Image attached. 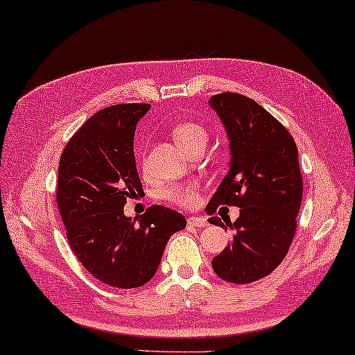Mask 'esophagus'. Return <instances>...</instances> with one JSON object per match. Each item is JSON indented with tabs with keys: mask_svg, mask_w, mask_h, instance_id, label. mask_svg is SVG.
Returning a JSON list of instances; mask_svg holds the SVG:
<instances>
[{
	"mask_svg": "<svg viewBox=\"0 0 355 355\" xmlns=\"http://www.w3.org/2000/svg\"><path fill=\"white\" fill-rule=\"evenodd\" d=\"M187 222H189V225L196 227V228H203L208 225V220H206L203 216H190Z\"/></svg>",
	"mask_w": 355,
	"mask_h": 355,
	"instance_id": "34e87169",
	"label": "esophagus"
}]
</instances>
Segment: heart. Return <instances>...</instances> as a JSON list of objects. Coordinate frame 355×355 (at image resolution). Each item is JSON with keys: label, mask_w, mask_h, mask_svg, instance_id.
<instances>
[{"label": "heart", "mask_w": 355, "mask_h": 355, "mask_svg": "<svg viewBox=\"0 0 355 355\" xmlns=\"http://www.w3.org/2000/svg\"><path fill=\"white\" fill-rule=\"evenodd\" d=\"M174 139H176V143L181 146L182 149H187V147L192 144L206 143V139H208V133H206V130L198 123L185 122V123H179L178 127L174 128ZM165 198L178 205H190L196 200L195 187L190 184L173 185V187L165 190Z\"/></svg>", "instance_id": "heart-1"}]
</instances>
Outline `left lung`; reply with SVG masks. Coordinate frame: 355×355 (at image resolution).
I'll return each instance as SVG.
<instances>
[{
  "label": "left lung",
  "instance_id": "obj_1",
  "mask_svg": "<svg viewBox=\"0 0 355 355\" xmlns=\"http://www.w3.org/2000/svg\"><path fill=\"white\" fill-rule=\"evenodd\" d=\"M209 106L225 128L230 166L206 212L239 208L238 219L225 222L233 238L212 259V270L227 282L249 284L281 263L295 234L303 195L298 149L291 133L248 96L225 92L211 96ZM208 220L225 227L217 216Z\"/></svg>",
  "mask_w": 355,
  "mask_h": 355
}]
</instances>
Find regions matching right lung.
I'll return each mask as SVG.
<instances>
[{
  "mask_svg": "<svg viewBox=\"0 0 355 355\" xmlns=\"http://www.w3.org/2000/svg\"><path fill=\"white\" fill-rule=\"evenodd\" d=\"M150 105L128 103L94 114L64 147L58 165L57 203L71 250L105 284L135 288L150 281L173 233L187 220L178 211L152 206L127 217V198L143 193L133 139Z\"/></svg>",
  "mask_w": 355,
  "mask_h": 355,
  "instance_id": "obj_1",
  "label": "right lung"
}]
</instances>
